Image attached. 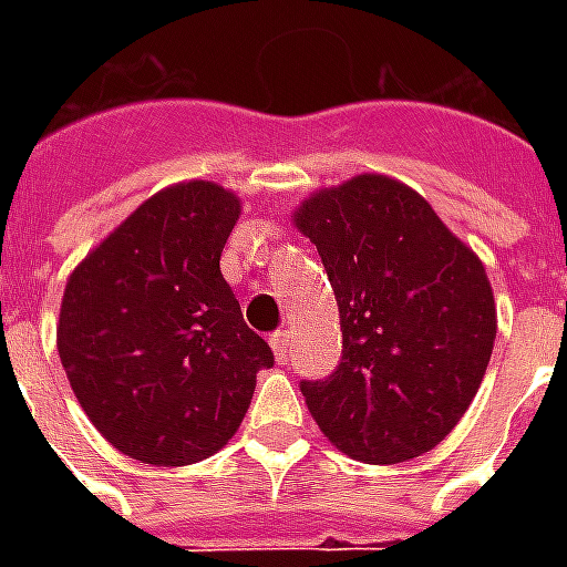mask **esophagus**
Here are the masks:
<instances>
[{
	"label": "esophagus",
	"instance_id": "34e87169",
	"mask_svg": "<svg viewBox=\"0 0 567 567\" xmlns=\"http://www.w3.org/2000/svg\"><path fill=\"white\" fill-rule=\"evenodd\" d=\"M270 346H272V355H276V361H282V364H285V361L291 358V343H288V331L272 333Z\"/></svg>",
	"mask_w": 567,
	"mask_h": 567
}]
</instances>
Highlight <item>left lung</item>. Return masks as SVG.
Segmentation results:
<instances>
[{"label":"left lung","mask_w":567,"mask_h":567,"mask_svg":"<svg viewBox=\"0 0 567 567\" xmlns=\"http://www.w3.org/2000/svg\"><path fill=\"white\" fill-rule=\"evenodd\" d=\"M291 221L319 248L343 331L340 368L300 385L321 434L368 464L434 450L474 401L498 333L483 260L380 173L309 194Z\"/></svg>","instance_id":"1"}]
</instances>
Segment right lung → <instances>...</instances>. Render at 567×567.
Returning a JSON list of instances; mask_svg holds the SVG:
<instances>
[{"label": "right lung", "mask_w": 567, "mask_h": 567, "mask_svg": "<svg viewBox=\"0 0 567 567\" xmlns=\"http://www.w3.org/2000/svg\"><path fill=\"white\" fill-rule=\"evenodd\" d=\"M243 199L178 182L130 212L72 270L56 352L96 431L157 467L209 458L246 416L270 346L243 321L221 251Z\"/></svg>", "instance_id": "1"}]
</instances>
